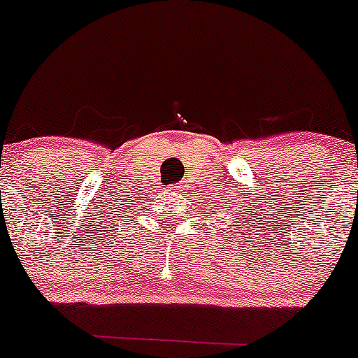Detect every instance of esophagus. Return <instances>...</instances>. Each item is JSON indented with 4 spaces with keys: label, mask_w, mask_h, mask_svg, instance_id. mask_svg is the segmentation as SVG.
Masks as SVG:
<instances>
[{
    "label": "esophagus",
    "mask_w": 358,
    "mask_h": 358,
    "mask_svg": "<svg viewBox=\"0 0 358 358\" xmlns=\"http://www.w3.org/2000/svg\"><path fill=\"white\" fill-rule=\"evenodd\" d=\"M176 187H178V189H180V187H184V186H182V184H178V186H176Z\"/></svg>",
    "instance_id": "esophagus-1"
}]
</instances>
